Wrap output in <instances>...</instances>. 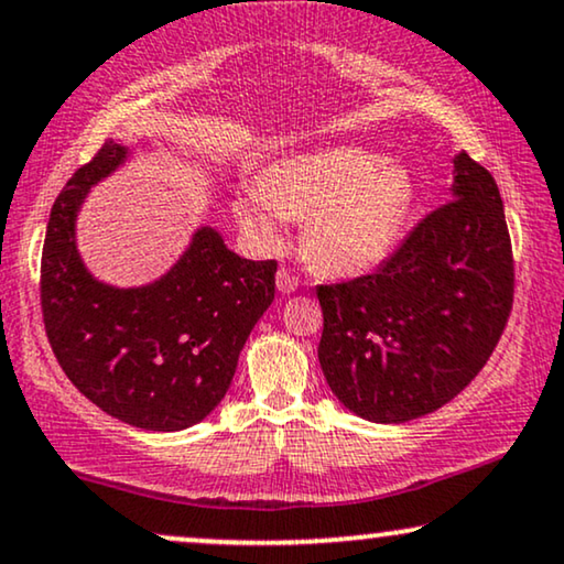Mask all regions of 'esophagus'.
Wrapping results in <instances>:
<instances>
[{
	"label": "esophagus",
	"instance_id": "34e87169",
	"mask_svg": "<svg viewBox=\"0 0 564 564\" xmlns=\"http://www.w3.org/2000/svg\"><path fill=\"white\" fill-rule=\"evenodd\" d=\"M276 288H280L282 292H295L297 290V276L290 274L288 269H280V272H276Z\"/></svg>",
	"mask_w": 564,
	"mask_h": 564
}]
</instances>
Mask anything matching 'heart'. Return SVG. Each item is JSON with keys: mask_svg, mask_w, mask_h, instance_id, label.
Segmentation results:
<instances>
[{"mask_svg": "<svg viewBox=\"0 0 564 564\" xmlns=\"http://www.w3.org/2000/svg\"><path fill=\"white\" fill-rule=\"evenodd\" d=\"M414 202L404 163L341 144L272 160L232 212L240 230L267 248L282 243L280 217L303 219L311 264L332 276H360L393 253Z\"/></svg>", "mask_w": 564, "mask_h": 564, "instance_id": "1", "label": "heart"}]
</instances>
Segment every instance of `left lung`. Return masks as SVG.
Segmentation results:
<instances>
[{
  "label": "left lung",
  "mask_w": 564,
  "mask_h": 564,
  "mask_svg": "<svg viewBox=\"0 0 564 564\" xmlns=\"http://www.w3.org/2000/svg\"><path fill=\"white\" fill-rule=\"evenodd\" d=\"M513 248L492 173L453 158L451 202L376 274L318 284V360L349 412L380 425L425 416L485 368L513 308Z\"/></svg>",
  "instance_id": "left-lung-1"
}]
</instances>
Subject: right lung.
<instances>
[{"label": "right lung", "instance_id": "add662e5", "mask_svg": "<svg viewBox=\"0 0 564 564\" xmlns=\"http://www.w3.org/2000/svg\"><path fill=\"white\" fill-rule=\"evenodd\" d=\"M129 148L108 139L51 207L41 256L48 345L95 406L158 433L202 422L230 389L238 355L274 300L276 261L240 259L215 228H199L160 280L113 288L87 272L75 223L90 188Z\"/></svg>", "mask_w": 564, "mask_h": 564}]
</instances>
